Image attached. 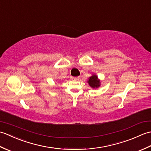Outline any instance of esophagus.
<instances>
[{
	"label": "esophagus",
	"mask_w": 151,
	"mask_h": 151,
	"mask_svg": "<svg viewBox=\"0 0 151 151\" xmlns=\"http://www.w3.org/2000/svg\"><path fill=\"white\" fill-rule=\"evenodd\" d=\"M74 80H76V81H77V80H78L80 78L79 76H77V77H73V78Z\"/></svg>",
	"instance_id": "obj_1"
}]
</instances>
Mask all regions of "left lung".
Returning a JSON list of instances; mask_svg holds the SVG:
<instances>
[{
	"instance_id": "obj_1",
	"label": "left lung",
	"mask_w": 151,
	"mask_h": 151,
	"mask_svg": "<svg viewBox=\"0 0 151 151\" xmlns=\"http://www.w3.org/2000/svg\"><path fill=\"white\" fill-rule=\"evenodd\" d=\"M87 82L89 86L93 89H97L101 86V81L95 74H93L90 77H89Z\"/></svg>"
}]
</instances>
